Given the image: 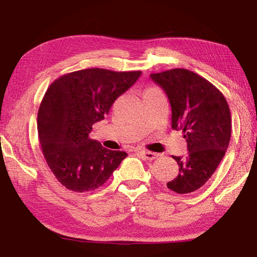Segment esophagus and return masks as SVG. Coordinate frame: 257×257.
<instances>
[{
  "label": "esophagus",
  "mask_w": 257,
  "mask_h": 257,
  "mask_svg": "<svg viewBox=\"0 0 257 257\" xmlns=\"http://www.w3.org/2000/svg\"><path fill=\"white\" fill-rule=\"evenodd\" d=\"M139 154L143 156V158L147 159V160H154L158 157V154L152 153V152H147V150H140Z\"/></svg>",
  "instance_id": "1"
}]
</instances>
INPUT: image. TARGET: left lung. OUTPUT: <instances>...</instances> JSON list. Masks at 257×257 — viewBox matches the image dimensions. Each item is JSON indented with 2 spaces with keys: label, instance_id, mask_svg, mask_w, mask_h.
<instances>
[{
  "label": "left lung",
  "instance_id": "obj_1",
  "mask_svg": "<svg viewBox=\"0 0 257 257\" xmlns=\"http://www.w3.org/2000/svg\"><path fill=\"white\" fill-rule=\"evenodd\" d=\"M166 92L172 107V128L182 130L188 155L173 158L179 166L177 177L167 187L178 194L199 189L212 177L230 140V111L219 90L186 69L150 74Z\"/></svg>",
  "mask_w": 257,
  "mask_h": 257
}]
</instances>
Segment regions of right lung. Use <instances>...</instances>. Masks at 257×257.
<instances>
[{
  "mask_svg": "<svg viewBox=\"0 0 257 257\" xmlns=\"http://www.w3.org/2000/svg\"><path fill=\"white\" fill-rule=\"evenodd\" d=\"M140 74L84 69L62 75L48 88L38 113L39 140L48 166L65 188L77 193L99 188L128 156L102 147L89 134Z\"/></svg>",
  "mask_w": 257,
  "mask_h": 257,
  "instance_id": "right-lung-1",
  "label": "right lung"
}]
</instances>
